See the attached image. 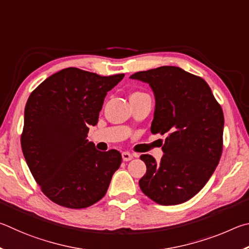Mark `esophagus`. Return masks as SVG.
I'll return each mask as SVG.
<instances>
[{
	"mask_svg": "<svg viewBox=\"0 0 249 249\" xmlns=\"http://www.w3.org/2000/svg\"><path fill=\"white\" fill-rule=\"evenodd\" d=\"M128 155H129V153H124V154H122V156H124V159H128Z\"/></svg>",
	"mask_w": 249,
	"mask_h": 249,
	"instance_id": "1",
	"label": "esophagus"
}]
</instances>
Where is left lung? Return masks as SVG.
<instances>
[{"label": "left lung", "mask_w": 249, "mask_h": 249, "mask_svg": "<svg viewBox=\"0 0 249 249\" xmlns=\"http://www.w3.org/2000/svg\"><path fill=\"white\" fill-rule=\"evenodd\" d=\"M111 89L110 77L64 69L29 96L21 150L42 193L56 204L83 209L99 201L120 166L119 152L86 139Z\"/></svg>", "instance_id": "1"}]
</instances>
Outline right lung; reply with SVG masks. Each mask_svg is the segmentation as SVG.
<instances>
[{
	"instance_id": "obj_1",
	"label": "right lung",
	"mask_w": 249,
	"mask_h": 249,
	"mask_svg": "<svg viewBox=\"0 0 249 249\" xmlns=\"http://www.w3.org/2000/svg\"><path fill=\"white\" fill-rule=\"evenodd\" d=\"M150 85L155 98L153 134H165L160 163L146 158L139 185L153 201L175 206L188 201L207 184L219 164L224 117L202 78L177 67L133 74Z\"/></svg>"
}]
</instances>
